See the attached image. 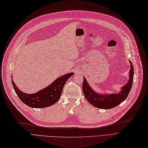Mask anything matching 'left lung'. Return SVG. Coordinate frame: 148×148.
I'll list each match as a JSON object with an SVG mask.
<instances>
[{
  "label": "left lung",
  "instance_id": "left-lung-1",
  "mask_svg": "<svg viewBox=\"0 0 148 148\" xmlns=\"http://www.w3.org/2000/svg\"><path fill=\"white\" fill-rule=\"evenodd\" d=\"M130 69L129 71V79L127 83L122 86L121 90L116 93H99L92 89L86 79L84 77L82 90L86 100L92 106L102 109H110L120 104L127 97L131 90L134 79V67L130 61Z\"/></svg>",
  "mask_w": 148,
  "mask_h": 148
}]
</instances>
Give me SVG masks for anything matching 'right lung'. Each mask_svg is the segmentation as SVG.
Returning <instances> with one entry per match:
<instances>
[{"label":"right lung","mask_w":148,"mask_h":148,"mask_svg":"<svg viewBox=\"0 0 148 148\" xmlns=\"http://www.w3.org/2000/svg\"><path fill=\"white\" fill-rule=\"evenodd\" d=\"M73 74L74 73H69L60 76L46 88L33 94L21 91L16 86L13 79L12 81L16 95L25 105L35 108H45L53 105L60 99L64 84Z\"/></svg>","instance_id":"obj_1"}]
</instances>
